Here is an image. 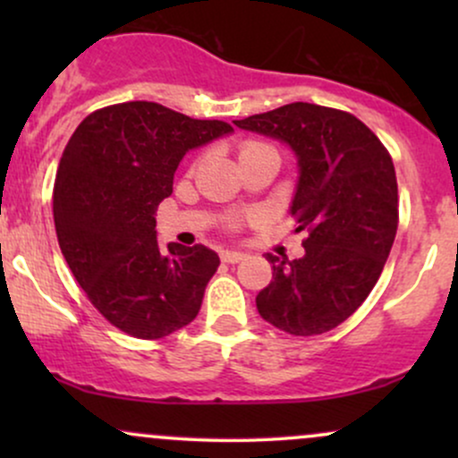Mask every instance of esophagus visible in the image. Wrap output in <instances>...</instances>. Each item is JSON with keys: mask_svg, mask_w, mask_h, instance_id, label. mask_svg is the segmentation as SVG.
Masks as SVG:
<instances>
[{"mask_svg": "<svg viewBox=\"0 0 458 458\" xmlns=\"http://www.w3.org/2000/svg\"><path fill=\"white\" fill-rule=\"evenodd\" d=\"M243 259H245V254H243V251H239V250H224L222 251V260L224 262H233V265H234V262H241Z\"/></svg>", "mask_w": 458, "mask_h": 458, "instance_id": "obj_1", "label": "esophagus"}]
</instances>
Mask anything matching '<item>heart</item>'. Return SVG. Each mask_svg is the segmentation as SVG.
<instances>
[{"mask_svg": "<svg viewBox=\"0 0 458 458\" xmlns=\"http://www.w3.org/2000/svg\"><path fill=\"white\" fill-rule=\"evenodd\" d=\"M254 146H260V144H247V146H245V148H243V150H241V152H245V150H250V148H254Z\"/></svg>", "mask_w": 458, "mask_h": 458, "instance_id": "1", "label": "heart"}]
</instances>
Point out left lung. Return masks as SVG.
I'll return each mask as SVG.
<instances>
[{
    "label": "left lung",
    "instance_id": "left-lung-1",
    "mask_svg": "<svg viewBox=\"0 0 458 458\" xmlns=\"http://www.w3.org/2000/svg\"><path fill=\"white\" fill-rule=\"evenodd\" d=\"M243 131L286 144L297 157V187L288 213L308 230L306 254H267L273 280L256 297L259 314L293 335L338 327L379 280L398 228L392 157L355 115L291 103L234 120Z\"/></svg>",
    "mask_w": 458,
    "mask_h": 458
}]
</instances>
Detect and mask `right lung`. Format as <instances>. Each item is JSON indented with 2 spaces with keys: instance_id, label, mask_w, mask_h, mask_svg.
I'll return each mask as SVG.
<instances>
[{
  "instance_id": "obj_1",
  "label": "right lung",
  "mask_w": 458,
  "mask_h": 458,
  "mask_svg": "<svg viewBox=\"0 0 458 458\" xmlns=\"http://www.w3.org/2000/svg\"><path fill=\"white\" fill-rule=\"evenodd\" d=\"M233 131L131 101L90 114L68 140L54 185L57 241L92 306L124 334L157 340L198 317L219 256L207 245L163 250L155 215L182 157Z\"/></svg>"
}]
</instances>
